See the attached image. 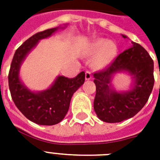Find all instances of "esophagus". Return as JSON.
<instances>
[{
  "label": "esophagus",
  "instance_id": "obj_1",
  "mask_svg": "<svg viewBox=\"0 0 160 160\" xmlns=\"http://www.w3.org/2000/svg\"><path fill=\"white\" fill-rule=\"evenodd\" d=\"M91 78H92V75L91 73L88 71L85 72V80H91Z\"/></svg>",
  "mask_w": 160,
  "mask_h": 160
}]
</instances>
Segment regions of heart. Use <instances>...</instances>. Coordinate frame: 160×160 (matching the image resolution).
<instances>
[{
    "instance_id": "1",
    "label": "heart",
    "mask_w": 160,
    "mask_h": 160,
    "mask_svg": "<svg viewBox=\"0 0 160 160\" xmlns=\"http://www.w3.org/2000/svg\"><path fill=\"white\" fill-rule=\"evenodd\" d=\"M117 53L115 43L104 38L97 39L87 46L84 52V56L93 57L91 66L94 69H102L111 63Z\"/></svg>"
}]
</instances>
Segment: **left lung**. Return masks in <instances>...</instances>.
<instances>
[{
	"mask_svg": "<svg viewBox=\"0 0 160 160\" xmlns=\"http://www.w3.org/2000/svg\"><path fill=\"white\" fill-rule=\"evenodd\" d=\"M122 37L128 39L125 35ZM132 44L107 69L93 74L96 85L93 108L98 117L107 123H119L133 117L146 105L153 89L154 62L142 45ZM119 72L132 76L129 91H117L112 85L113 76Z\"/></svg>",
	"mask_w": 160,
	"mask_h": 160,
	"instance_id": "obj_1",
	"label": "left lung"
}]
</instances>
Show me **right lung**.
Listing matches in <instances>:
<instances>
[{
  "label": "right lung",
  "instance_id": "obj_1",
  "mask_svg": "<svg viewBox=\"0 0 160 160\" xmlns=\"http://www.w3.org/2000/svg\"><path fill=\"white\" fill-rule=\"evenodd\" d=\"M66 27L67 24L62 28L47 29L31 37L15 51L9 69V88L14 104L25 117L40 125H53L64 119L72 95L84 84L85 74L81 72L72 79L58 76L47 89L32 91L20 79V68L39 41Z\"/></svg>",
  "mask_w": 160,
  "mask_h": 160
}]
</instances>
